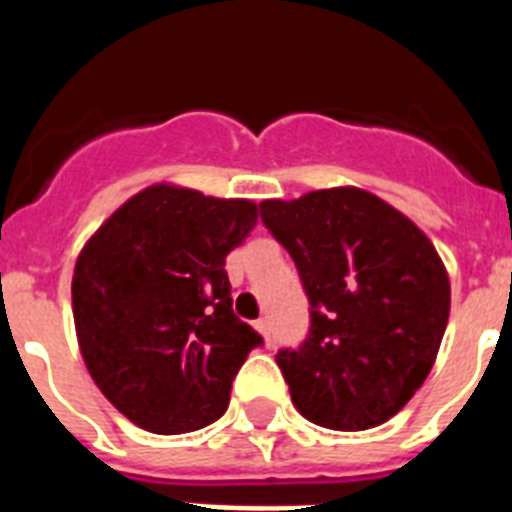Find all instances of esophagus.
Wrapping results in <instances>:
<instances>
[{"label": "esophagus", "mask_w": 512, "mask_h": 512, "mask_svg": "<svg viewBox=\"0 0 512 512\" xmlns=\"http://www.w3.org/2000/svg\"><path fill=\"white\" fill-rule=\"evenodd\" d=\"M255 329H257V332H260V335L265 337V342H268V345H271V342H273L271 321H268V319H257V321H255Z\"/></svg>", "instance_id": "esophagus-1"}]
</instances>
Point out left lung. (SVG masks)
<instances>
[{
  "label": "left lung",
  "mask_w": 512,
  "mask_h": 512,
  "mask_svg": "<svg viewBox=\"0 0 512 512\" xmlns=\"http://www.w3.org/2000/svg\"><path fill=\"white\" fill-rule=\"evenodd\" d=\"M260 220L295 260L311 305L305 340L276 353L297 412L332 430L382 425L425 382L449 321L436 247L361 188L263 201Z\"/></svg>",
  "instance_id": "left-lung-1"
}]
</instances>
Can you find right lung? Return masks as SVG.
<instances>
[{
	"instance_id": "add662e5",
	"label": "right lung",
	"mask_w": 512,
	"mask_h": 512,
	"mask_svg": "<svg viewBox=\"0 0 512 512\" xmlns=\"http://www.w3.org/2000/svg\"><path fill=\"white\" fill-rule=\"evenodd\" d=\"M257 207L151 185L116 209L76 260L71 300L84 364L138 428L177 436L228 409L263 337L233 313L225 257Z\"/></svg>"
}]
</instances>
